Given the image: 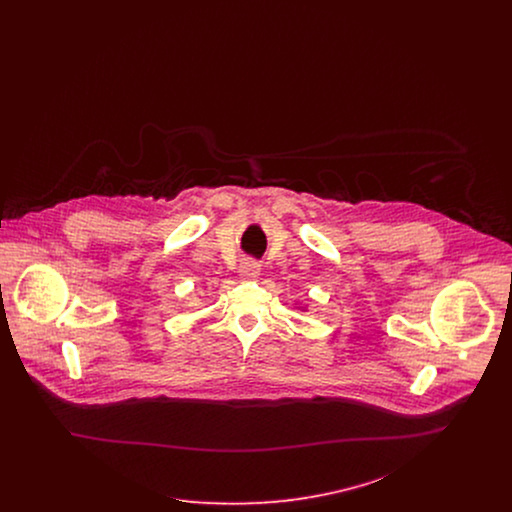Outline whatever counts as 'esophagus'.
Listing matches in <instances>:
<instances>
[{
  "instance_id": "esophagus-1",
  "label": "esophagus",
  "mask_w": 512,
  "mask_h": 512,
  "mask_svg": "<svg viewBox=\"0 0 512 512\" xmlns=\"http://www.w3.org/2000/svg\"><path fill=\"white\" fill-rule=\"evenodd\" d=\"M240 272H242V278L253 280V278L259 276L261 268H259V263H255V261H245L244 265L240 267Z\"/></svg>"
}]
</instances>
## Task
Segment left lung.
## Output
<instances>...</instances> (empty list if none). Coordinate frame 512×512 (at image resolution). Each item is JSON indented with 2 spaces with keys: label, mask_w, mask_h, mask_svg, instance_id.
<instances>
[{
  "label": "left lung",
  "mask_w": 512,
  "mask_h": 512,
  "mask_svg": "<svg viewBox=\"0 0 512 512\" xmlns=\"http://www.w3.org/2000/svg\"><path fill=\"white\" fill-rule=\"evenodd\" d=\"M297 309H301V311H305V307H301V305H299V307H297Z\"/></svg>",
  "instance_id": "8db88e82"
}]
</instances>
